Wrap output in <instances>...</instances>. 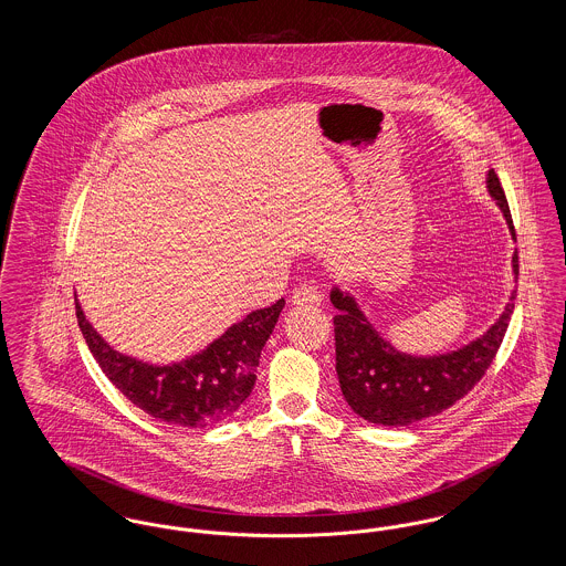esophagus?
<instances>
[{
	"label": "esophagus",
	"instance_id": "1",
	"mask_svg": "<svg viewBox=\"0 0 566 566\" xmlns=\"http://www.w3.org/2000/svg\"><path fill=\"white\" fill-rule=\"evenodd\" d=\"M321 289L314 284V282H305V284H298L291 301L296 305H318L321 303Z\"/></svg>",
	"mask_w": 566,
	"mask_h": 566
}]
</instances>
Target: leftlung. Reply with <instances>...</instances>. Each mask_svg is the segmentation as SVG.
Here are the masks:
<instances>
[{"mask_svg":"<svg viewBox=\"0 0 566 566\" xmlns=\"http://www.w3.org/2000/svg\"><path fill=\"white\" fill-rule=\"evenodd\" d=\"M488 190L515 238L510 203L494 169L488 171ZM513 273L517 280V250L513 252ZM513 298L515 293L503 316L478 342L452 354L418 358L384 342L354 298L335 289L331 293V303L339 310L333 318L335 360L346 401L360 418L384 427H407L446 411L467 397L492 365L512 321Z\"/></svg>","mask_w":566,"mask_h":566,"instance_id":"obj_1","label":"left lung"}]
</instances>
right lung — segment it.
<instances>
[{
    "mask_svg": "<svg viewBox=\"0 0 566 566\" xmlns=\"http://www.w3.org/2000/svg\"><path fill=\"white\" fill-rule=\"evenodd\" d=\"M282 307L284 298L248 314L201 354L165 367L112 350L84 318L78 301L76 318L102 371L132 403L163 422L197 429L233 416L250 397L261 350Z\"/></svg>",
    "mask_w": 566,
    "mask_h": 566,
    "instance_id": "right-lung-1",
    "label": "right lung"
}]
</instances>
